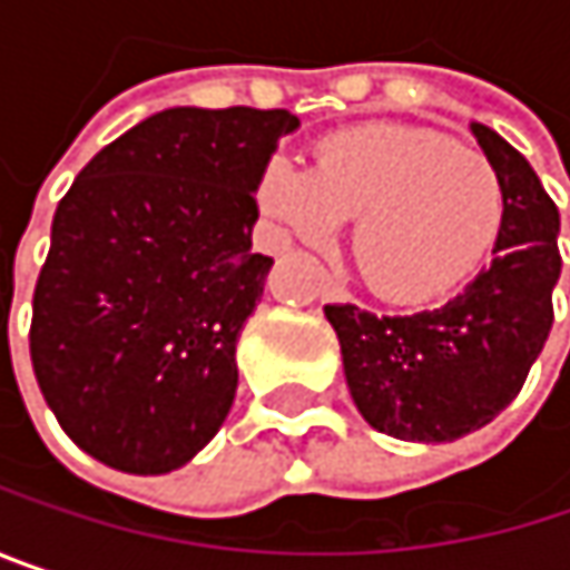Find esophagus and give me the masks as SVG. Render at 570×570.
Listing matches in <instances>:
<instances>
[{
	"label": "esophagus",
	"mask_w": 570,
	"mask_h": 570,
	"mask_svg": "<svg viewBox=\"0 0 570 570\" xmlns=\"http://www.w3.org/2000/svg\"><path fill=\"white\" fill-rule=\"evenodd\" d=\"M323 299H330V303H343V299H350V293L336 284L333 277H326V281H323Z\"/></svg>",
	"instance_id": "esophagus-1"
}]
</instances>
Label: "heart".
Listing matches in <instances>:
<instances>
[{
  "instance_id": "1",
  "label": "heart",
  "mask_w": 570,
  "mask_h": 570,
  "mask_svg": "<svg viewBox=\"0 0 570 570\" xmlns=\"http://www.w3.org/2000/svg\"><path fill=\"white\" fill-rule=\"evenodd\" d=\"M261 210L286 234L330 240L350 217V257L386 299L419 303L459 284L492 247L505 194L489 158L415 125H363L323 138L313 165L274 155Z\"/></svg>"
}]
</instances>
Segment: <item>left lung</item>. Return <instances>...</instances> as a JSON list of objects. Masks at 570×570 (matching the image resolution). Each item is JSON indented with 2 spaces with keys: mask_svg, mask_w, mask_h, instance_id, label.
Returning a JSON list of instances; mask_svg holds the SVG:
<instances>
[{
  "mask_svg": "<svg viewBox=\"0 0 570 570\" xmlns=\"http://www.w3.org/2000/svg\"><path fill=\"white\" fill-rule=\"evenodd\" d=\"M472 135L505 194L492 264L439 309L323 306L360 415L402 442H455L489 425L521 393L554 323L558 207L499 131L472 121Z\"/></svg>",
  "mask_w": 570,
  "mask_h": 570,
  "instance_id": "obj_1",
  "label": "left lung"
}]
</instances>
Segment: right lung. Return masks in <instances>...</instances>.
<instances>
[{"mask_svg": "<svg viewBox=\"0 0 570 570\" xmlns=\"http://www.w3.org/2000/svg\"><path fill=\"white\" fill-rule=\"evenodd\" d=\"M299 128L284 108H165L58 200L32 296V370L91 459L165 475L224 425L237 336L274 257L250 250L257 180Z\"/></svg>", "mask_w": 570, "mask_h": 570, "instance_id": "right-lung-1", "label": "right lung"}]
</instances>
